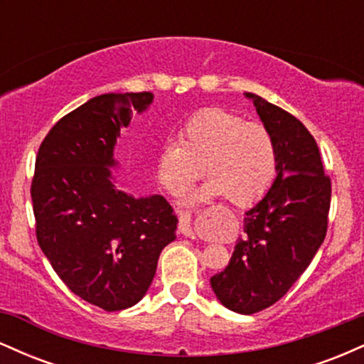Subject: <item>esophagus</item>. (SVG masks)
I'll list each match as a JSON object with an SVG mask.
<instances>
[{
  "mask_svg": "<svg viewBox=\"0 0 364 364\" xmlns=\"http://www.w3.org/2000/svg\"><path fill=\"white\" fill-rule=\"evenodd\" d=\"M179 232H181L183 236L186 237H191V240H195V232L193 229H191V219H190V214L188 212H179V225H178Z\"/></svg>",
  "mask_w": 364,
  "mask_h": 364,
  "instance_id": "esophagus-1",
  "label": "esophagus"
}]
</instances>
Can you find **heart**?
Here are the masks:
<instances>
[{"label": "heart", "instance_id": "1", "mask_svg": "<svg viewBox=\"0 0 364 364\" xmlns=\"http://www.w3.org/2000/svg\"><path fill=\"white\" fill-rule=\"evenodd\" d=\"M210 178L195 198L225 196L232 205L250 207L272 190L279 173V149L265 124L246 121L220 107L188 118L178 141L159 150L156 174L171 195H181L203 176Z\"/></svg>", "mask_w": 364, "mask_h": 364}]
</instances>
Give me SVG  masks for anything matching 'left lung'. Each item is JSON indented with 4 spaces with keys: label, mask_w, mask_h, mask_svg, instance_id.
<instances>
[{
    "label": "left lung",
    "mask_w": 364,
    "mask_h": 364,
    "mask_svg": "<svg viewBox=\"0 0 364 364\" xmlns=\"http://www.w3.org/2000/svg\"><path fill=\"white\" fill-rule=\"evenodd\" d=\"M246 95L274 133L279 173L272 190L246 212V236L210 284L225 308L253 315L277 303L318 252L327 235L332 181L301 121L260 95Z\"/></svg>",
    "instance_id": "1"
}]
</instances>
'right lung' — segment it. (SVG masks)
I'll return each instance as SVG.
<instances>
[{
	"instance_id": "right-lung-1",
	"label": "right lung",
	"mask_w": 364,
	"mask_h": 364,
	"mask_svg": "<svg viewBox=\"0 0 364 364\" xmlns=\"http://www.w3.org/2000/svg\"><path fill=\"white\" fill-rule=\"evenodd\" d=\"M152 92L102 94L49 129L36 157L31 195L37 243L68 289L119 311L144 298L178 215L162 195L133 198L111 183L112 149Z\"/></svg>"
}]
</instances>
